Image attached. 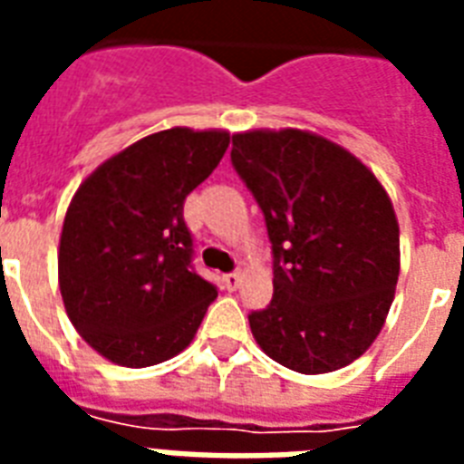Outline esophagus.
Here are the masks:
<instances>
[{"label": "esophagus", "instance_id": "esophagus-1", "mask_svg": "<svg viewBox=\"0 0 464 464\" xmlns=\"http://www.w3.org/2000/svg\"><path fill=\"white\" fill-rule=\"evenodd\" d=\"M240 279H243V275L240 272H228V275H224V284L226 289L228 291H236L240 286Z\"/></svg>", "mask_w": 464, "mask_h": 464}]
</instances>
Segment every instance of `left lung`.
Returning <instances> with one entry per match:
<instances>
[{
  "instance_id": "obj_1",
  "label": "left lung",
  "mask_w": 464,
  "mask_h": 464,
  "mask_svg": "<svg viewBox=\"0 0 464 464\" xmlns=\"http://www.w3.org/2000/svg\"><path fill=\"white\" fill-rule=\"evenodd\" d=\"M231 163L260 204L275 257V296L247 315L262 352L305 375L359 359L400 276L388 192L346 149L301 130L233 134Z\"/></svg>"
}]
</instances>
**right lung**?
<instances>
[{"mask_svg":"<svg viewBox=\"0 0 464 464\" xmlns=\"http://www.w3.org/2000/svg\"><path fill=\"white\" fill-rule=\"evenodd\" d=\"M228 132L144 137L76 189L60 238V291L79 334L112 363L154 366L192 342L217 286L197 275L182 207Z\"/></svg>","mask_w":464,"mask_h":464,"instance_id":"obj_1","label":"right lung"}]
</instances>
